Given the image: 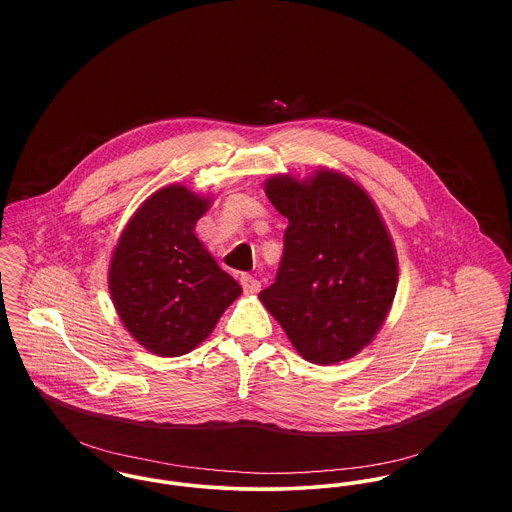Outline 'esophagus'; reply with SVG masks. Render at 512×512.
Masks as SVG:
<instances>
[{"mask_svg":"<svg viewBox=\"0 0 512 512\" xmlns=\"http://www.w3.org/2000/svg\"><path fill=\"white\" fill-rule=\"evenodd\" d=\"M240 284H242V290L246 293H250V295L260 292V288H262L260 282H258L254 276H248V274H242V276H240Z\"/></svg>","mask_w":512,"mask_h":512,"instance_id":"obj_1","label":"esophagus"}]
</instances>
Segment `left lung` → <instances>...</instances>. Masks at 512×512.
Listing matches in <instances>:
<instances>
[{"instance_id": "8db88e82", "label": "left lung", "mask_w": 512, "mask_h": 512, "mask_svg": "<svg viewBox=\"0 0 512 512\" xmlns=\"http://www.w3.org/2000/svg\"><path fill=\"white\" fill-rule=\"evenodd\" d=\"M288 219L276 282L260 301L309 363L355 357L382 327L398 286V260L374 203L349 177L319 169L264 187Z\"/></svg>"}]
</instances>
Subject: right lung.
<instances>
[{"mask_svg":"<svg viewBox=\"0 0 512 512\" xmlns=\"http://www.w3.org/2000/svg\"><path fill=\"white\" fill-rule=\"evenodd\" d=\"M209 205L183 185L155 191L112 254L114 307L132 337L159 357L193 351L242 293L195 234Z\"/></svg>","mask_w":512,"mask_h":512,"instance_id":"obj_1","label":"right lung"}]
</instances>
